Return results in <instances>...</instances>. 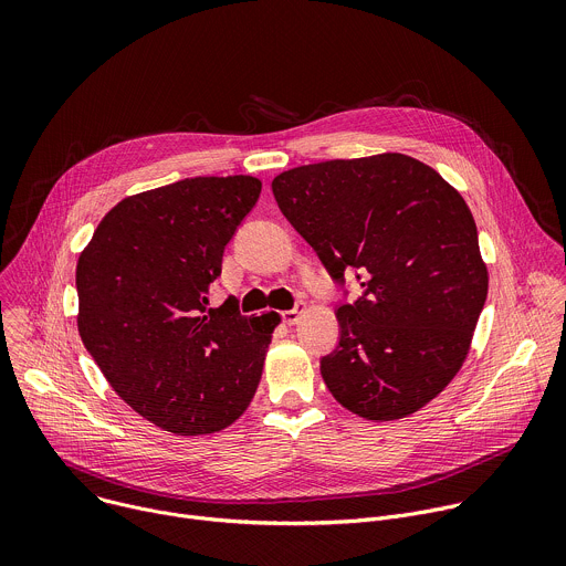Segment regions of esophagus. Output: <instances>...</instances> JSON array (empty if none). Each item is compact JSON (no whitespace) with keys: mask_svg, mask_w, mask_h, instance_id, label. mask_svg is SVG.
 <instances>
[{"mask_svg":"<svg viewBox=\"0 0 566 566\" xmlns=\"http://www.w3.org/2000/svg\"><path fill=\"white\" fill-rule=\"evenodd\" d=\"M304 311H306V304H304V302H300L295 308L284 311V313H282V319L286 322V325H297L300 317L304 315Z\"/></svg>","mask_w":566,"mask_h":566,"instance_id":"esophagus-1","label":"esophagus"}]
</instances>
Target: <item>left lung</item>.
<instances>
[{
  "label": "left lung",
  "mask_w": 566,
  "mask_h": 566,
  "mask_svg": "<svg viewBox=\"0 0 566 566\" xmlns=\"http://www.w3.org/2000/svg\"><path fill=\"white\" fill-rule=\"evenodd\" d=\"M271 188L327 271H356L365 289L338 308L340 343L319 360L329 391L367 421L419 412L468 358L489 295L468 203L398 151L300 166Z\"/></svg>",
  "instance_id": "obj_1"
}]
</instances>
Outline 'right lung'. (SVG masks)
Wrapping results in <instances>:
<instances>
[{
    "label": "right lung",
    "instance_id": "1",
    "mask_svg": "<svg viewBox=\"0 0 566 566\" xmlns=\"http://www.w3.org/2000/svg\"><path fill=\"white\" fill-rule=\"evenodd\" d=\"M249 175L195 177L118 201L77 258V332L114 391L177 437L247 412L280 315L244 317L208 289L258 203Z\"/></svg>",
    "mask_w": 566,
    "mask_h": 566
}]
</instances>
